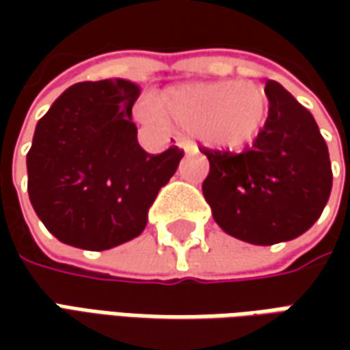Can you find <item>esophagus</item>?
Instances as JSON below:
<instances>
[{
	"mask_svg": "<svg viewBox=\"0 0 350 350\" xmlns=\"http://www.w3.org/2000/svg\"><path fill=\"white\" fill-rule=\"evenodd\" d=\"M177 146L181 148L183 152L187 155H193V154H198V148H196L195 144L193 142H189V140H179L177 142Z\"/></svg>",
	"mask_w": 350,
	"mask_h": 350,
	"instance_id": "1",
	"label": "esophagus"
}]
</instances>
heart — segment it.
I'll return each instance as SVG.
<instances>
[{"instance_id": "b5f03b06", "label": "heart", "mask_w": 350, "mask_h": 350, "mask_svg": "<svg viewBox=\"0 0 350 350\" xmlns=\"http://www.w3.org/2000/svg\"><path fill=\"white\" fill-rule=\"evenodd\" d=\"M269 95L255 81L218 79L195 81L163 91L155 111L144 109V118L159 124V116L212 150H239L255 140L269 118Z\"/></svg>"}]
</instances>
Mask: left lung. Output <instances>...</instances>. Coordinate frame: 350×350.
Returning <instances> with one entry per match:
<instances>
[{"label": "left lung", "mask_w": 350, "mask_h": 350, "mask_svg": "<svg viewBox=\"0 0 350 350\" xmlns=\"http://www.w3.org/2000/svg\"><path fill=\"white\" fill-rule=\"evenodd\" d=\"M269 118L251 150L204 152L202 193L228 235L253 245L290 241L308 232L329 200V152L316 118L278 81L265 83Z\"/></svg>", "instance_id": "1"}]
</instances>
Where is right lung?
Segmentation results:
<instances>
[{
    "mask_svg": "<svg viewBox=\"0 0 350 350\" xmlns=\"http://www.w3.org/2000/svg\"><path fill=\"white\" fill-rule=\"evenodd\" d=\"M128 79L68 88L34 128L27 154L29 198L46 230L72 247L105 251L138 237L183 152L150 155L138 144Z\"/></svg>",
    "mask_w": 350,
    "mask_h": 350,
    "instance_id": "obj_1",
    "label": "right lung"
}]
</instances>
